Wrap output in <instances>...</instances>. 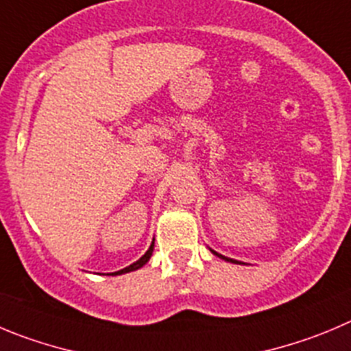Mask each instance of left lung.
Segmentation results:
<instances>
[{"mask_svg":"<svg viewBox=\"0 0 351 351\" xmlns=\"http://www.w3.org/2000/svg\"><path fill=\"white\" fill-rule=\"evenodd\" d=\"M211 251L213 254H215V256H218V258H221V260H225V261H228V263H241V261H237V260H232V258H227V256H223V254H220V253H216V251H213V250H209Z\"/></svg>","mask_w":351,"mask_h":351,"instance_id":"obj_1","label":"left lung"}]
</instances>
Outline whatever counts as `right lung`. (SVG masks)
I'll list each match as a JSON object with an SVG mask.
<instances>
[{"label": "right lung", "mask_w": 351, "mask_h": 351, "mask_svg": "<svg viewBox=\"0 0 351 351\" xmlns=\"http://www.w3.org/2000/svg\"><path fill=\"white\" fill-rule=\"evenodd\" d=\"M152 251H154V242H152V244H150V247H149V250H147V253L143 254V256L140 258V260H136L135 263H131L130 267L123 268V270L112 271V274H107V275H123V274H128V271H135V270H138V268H142L143 265H145L147 261L150 260V256H152Z\"/></svg>", "instance_id": "1"}]
</instances>
